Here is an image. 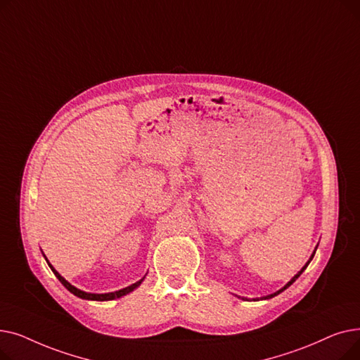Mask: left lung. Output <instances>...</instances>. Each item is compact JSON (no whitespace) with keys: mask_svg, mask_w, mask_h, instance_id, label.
Returning a JSON list of instances; mask_svg holds the SVG:
<instances>
[{"mask_svg":"<svg viewBox=\"0 0 360 360\" xmlns=\"http://www.w3.org/2000/svg\"><path fill=\"white\" fill-rule=\"evenodd\" d=\"M316 248H318V247H316ZM316 248H315V251H316ZM315 251H314V252H312V255H311V258H309V259H308V262H307V264H305V266H304V267H302V270H300V271H299V273H297V274H295V276H293V277H292V280H290V281H289V283H288V285H286V286H285V288H281V289H280V290H277V292H274V293H271V295H269V296H264V297H262V299H270V297H274V296H277V295H278V293H281V292H283V290H286V289H288V288H289V286H290V285H292V283H293V281H296V278H297V277H299V276H300V274H302V273H304V271H305V269H307V267H308V266H309V262H311V261H312V258H314V255H315ZM242 299H243V300H247V297H242ZM254 300H258V299H254Z\"/></svg>","mask_w":360,"mask_h":360,"instance_id":"1","label":"left lung"}]
</instances>
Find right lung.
I'll return each mask as SVG.
<instances>
[{
    "instance_id": "obj_1",
    "label": "right lung",
    "mask_w": 360,
    "mask_h": 360,
    "mask_svg": "<svg viewBox=\"0 0 360 360\" xmlns=\"http://www.w3.org/2000/svg\"><path fill=\"white\" fill-rule=\"evenodd\" d=\"M44 257H45V255H44ZM45 259H46V257H45ZM46 262H48V266L51 267V270L53 271V274L56 276V278H58V280L63 283V285L65 286V289H68L72 295H75L77 297L87 299V300H113V299H118V297H121V296L128 295L129 292H132L134 289H137V288L141 285V281L144 280V277H146V276H144L141 280H139L137 283H134V285H131V286L124 288V289L117 290V292H110V293H89V292H83V290H80V289H77V288H74L72 285H70V283L51 266V262H49L48 259H46Z\"/></svg>"
}]
</instances>
